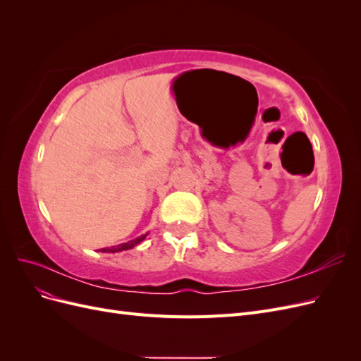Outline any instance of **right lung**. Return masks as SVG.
<instances>
[{
  "label": "right lung",
  "mask_w": 361,
  "mask_h": 361,
  "mask_svg": "<svg viewBox=\"0 0 361 361\" xmlns=\"http://www.w3.org/2000/svg\"><path fill=\"white\" fill-rule=\"evenodd\" d=\"M147 236V233L146 235H141V236H138V238H135V239H130V241H128V243H123V244H118V245H116V247H106V248H101L99 251H102V253H118V251H123V250H130V248H134L137 244H140L141 241H143V239Z\"/></svg>",
  "instance_id": "right-lung-1"
}]
</instances>
